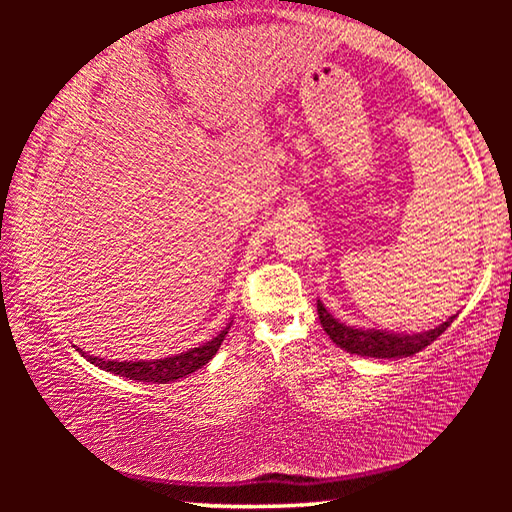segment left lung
<instances>
[{
    "label": "left lung",
    "mask_w": 512,
    "mask_h": 512,
    "mask_svg": "<svg viewBox=\"0 0 512 512\" xmlns=\"http://www.w3.org/2000/svg\"><path fill=\"white\" fill-rule=\"evenodd\" d=\"M318 318L320 325L327 332L339 348L348 350L350 354H361V357H375V359H402L413 357L415 352H420L438 339L445 329L454 323V318H447L443 325L429 329V332L420 334H391L381 332V329H357L345 323H339L329 311L323 307V302L318 300Z\"/></svg>",
    "instance_id": "8db88e82"
}]
</instances>
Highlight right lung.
<instances>
[{"mask_svg": "<svg viewBox=\"0 0 512 512\" xmlns=\"http://www.w3.org/2000/svg\"><path fill=\"white\" fill-rule=\"evenodd\" d=\"M232 323L225 325V329H221V334H216L212 341H207L198 348H192L187 352L173 354V357L167 359H153V361H103L99 357H92V354H85L83 350H79L85 359L94 366H99L108 372H115L119 377L126 379H135V381H151V384H169V381H176L180 377H187L196 372L198 368H203L207 361H210L216 350L221 348V343L228 334Z\"/></svg>", "mask_w": 512, "mask_h": 512, "instance_id": "add662e5", "label": "right lung"}]
</instances>
